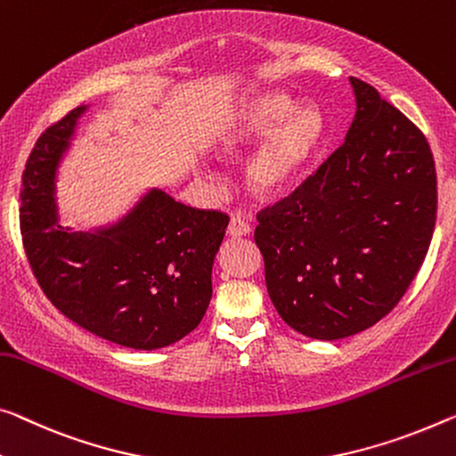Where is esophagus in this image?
I'll return each instance as SVG.
<instances>
[{
	"label": "esophagus",
	"instance_id": "1",
	"mask_svg": "<svg viewBox=\"0 0 456 456\" xmlns=\"http://www.w3.org/2000/svg\"><path fill=\"white\" fill-rule=\"evenodd\" d=\"M252 232V226L248 222H244L242 218H232L230 220V226H228V234L234 236V238H240V236H248Z\"/></svg>",
	"mask_w": 456,
	"mask_h": 456
}]
</instances>
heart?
<instances>
[{
    "label": "heart",
    "instance_id": "heart-1",
    "mask_svg": "<svg viewBox=\"0 0 456 456\" xmlns=\"http://www.w3.org/2000/svg\"><path fill=\"white\" fill-rule=\"evenodd\" d=\"M267 132L248 160L244 179L258 198L271 200L285 193L304 177L326 140V124L318 110H297L291 97L267 94L244 103L220 126L214 151L220 157L238 155Z\"/></svg>",
    "mask_w": 456,
    "mask_h": 456
}]
</instances>
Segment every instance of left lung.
I'll return each instance as SVG.
<instances>
[{"mask_svg": "<svg viewBox=\"0 0 456 456\" xmlns=\"http://www.w3.org/2000/svg\"><path fill=\"white\" fill-rule=\"evenodd\" d=\"M345 142L287 198L256 214L269 297L293 330L336 340L373 326L428 252L438 191L422 130L350 77Z\"/></svg>", "mask_w": 456, "mask_h": 456, "instance_id": "8db88e82", "label": "left lung"}]
</instances>
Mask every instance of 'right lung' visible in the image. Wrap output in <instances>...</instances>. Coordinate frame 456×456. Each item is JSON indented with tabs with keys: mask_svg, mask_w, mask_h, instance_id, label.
Segmentation results:
<instances>
[{
	"mask_svg": "<svg viewBox=\"0 0 456 456\" xmlns=\"http://www.w3.org/2000/svg\"><path fill=\"white\" fill-rule=\"evenodd\" d=\"M75 108L38 136L20 189V230L40 289L61 314L120 346H169L198 328L212 299V265L230 216L151 191L102 234L54 226V169Z\"/></svg>",
	"mask_w": 456,
	"mask_h": 456,
	"instance_id": "1",
	"label": "right lung"
}]
</instances>
